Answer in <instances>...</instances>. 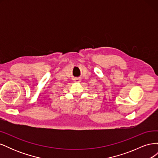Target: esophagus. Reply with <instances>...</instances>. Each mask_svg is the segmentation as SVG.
Returning <instances> with one entry per match:
<instances>
[{
  "label": "esophagus",
  "mask_w": 158,
  "mask_h": 158,
  "mask_svg": "<svg viewBox=\"0 0 158 158\" xmlns=\"http://www.w3.org/2000/svg\"><path fill=\"white\" fill-rule=\"evenodd\" d=\"M74 82H80V79H79V78H75L74 79Z\"/></svg>",
  "instance_id": "1"
}]
</instances>
